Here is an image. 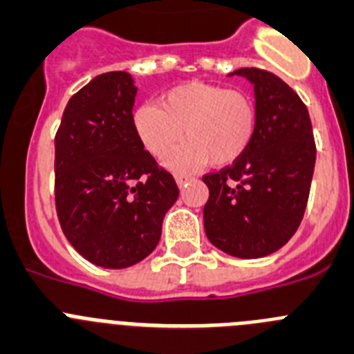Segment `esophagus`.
<instances>
[{"mask_svg": "<svg viewBox=\"0 0 354 354\" xmlns=\"http://www.w3.org/2000/svg\"><path fill=\"white\" fill-rule=\"evenodd\" d=\"M192 180V176H189V174H176V183H178V187H185V185H187V181H190Z\"/></svg>", "mask_w": 354, "mask_h": 354, "instance_id": "esophagus-1", "label": "esophagus"}]
</instances>
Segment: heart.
Returning <instances> with one entry per match:
<instances>
[{"mask_svg": "<svg viewBox=\"0 0 354 354\" xmlns=\"http://www.w3.org/2000/svg\"><path fill=\"white\" fill-rule=\"evenodd\" d=\"M132 127L141 145L155 158H167L173 169L205 164L215 167L236 162L252 145L257 130L254 98L221 84L187 81L160 95V106L142 104L132 114Z\"/></svg>", "mask_w": 354, "mask_h": 354, "instance_id": "heart-1", "label": "heart"}]
</instances>
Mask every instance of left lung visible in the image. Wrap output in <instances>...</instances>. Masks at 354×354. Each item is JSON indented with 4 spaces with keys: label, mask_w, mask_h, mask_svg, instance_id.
<instances>
[{
    "label": "left lung",
    "mask_w": 354,
    "mask_h": 354,
    "mask_svg": "<svg viewBox=\"0 0 354 354\" xmlns=\"http://www.w3.org/2000/svg\"><path fill=\"white\" fill-rule=\"evenodd\" d=\"M254 84L257 130L252 145L218 173L203 176L208 240L229 256L257 259L284 247L307 208L316 142L307 106L280 77L240 68Z\"/></svg>",
    "instance_id": "left-lung-1"
}]
</instances>
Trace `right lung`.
<instances>
[{"label": "right lung", "instance_id": "obj_1", "mask_svg": "<svg viewBox=\"0 0 354 354\" xmlns=\"http://www.w3.org/2000/svg\"><path fill=\"white\" fill-rule=\"evenodd\" d=\"M138 88L127 72L97 75L70 98L56 132L54 196L66 240L102 268L153 252L180 190L132 127Z\"/></svg>", "mask_w": 354, "mask_h": 354}]
</instances>
